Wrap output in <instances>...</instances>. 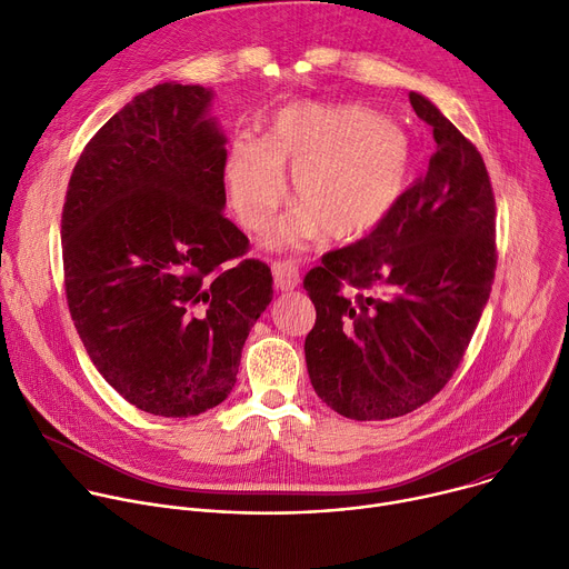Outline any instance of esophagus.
<instances>
[{"label":"esophagus","mask_w":569,"mask_h":569,"mask_svg":"<svg viewBox=\"0 0 569 569\" xmlns=\"http://www.w3.org/2000/svg\"><path fill=\"white\" fill-rule=\"evenodd\" d=\"M271 271H273V280H276V287L280 291H291L298 287L300 278H298V264L291 262V260H276L271 264Z\"/></svg>","instance_id":"34e87169"}]
</instances>
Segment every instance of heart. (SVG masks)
<instances>
[{"label":"heart","instance_id":"obj_1","mask_svg":"<svg viewBox=\"0 0 569 569\" xmlns=\"http://www.w3.org/2000/svg\"><path fill=\"white\" fill-rule=\"evenodd\" d=\"M298 201L271 230L273 246H298L321 230L355 239L398 203L411 169V140L396 119L357 103L298 101L269 121L264 140L237 136L223 167L228 203L252 232L269 226L287 194Z\"/></svg>","mask_w":569,"mask_h":569}]
</instances>
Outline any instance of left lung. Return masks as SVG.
I'll return each instance as SVG.
<instances>
[{
  "instance_id": "left-lung-1",
  "label": "left lung",
  "mask_w": 569,
  "mask_h": 569,
  "mask_svg": "<svg viewBox=\"0 0 569 569\" xmlns=\"http://www.w3.org/2000/svg\"><path fill=\"white\" fill-rule=\"evenodd\" d=\"M436 151L372 232L326 252L302 287L313 391L352 420L405 416L457 372L497 269L495 194L477 147L422 94Z\"/></svg>"
}]
</instances>
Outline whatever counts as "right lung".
Here are the masks:
<instances>
[{
  "mask_svg": "<svg viewBox=\"0 0 569 569\" xmlns=\"http://www.w3.org/2000/svg\"><path fill=\"white\" fill-rule=\"evenodd\" d=\"M212 92L160 83L86 144L62 206L74 328L133 407L199 416L237 382L243 341L273 298L271 269L223 214L226 138Z\"/></svg>",
  "mask_w": 569,
  "mask_h": 569,
  "instance_id": "add662e5",
  "label": "right lung"
}]
</instances>
